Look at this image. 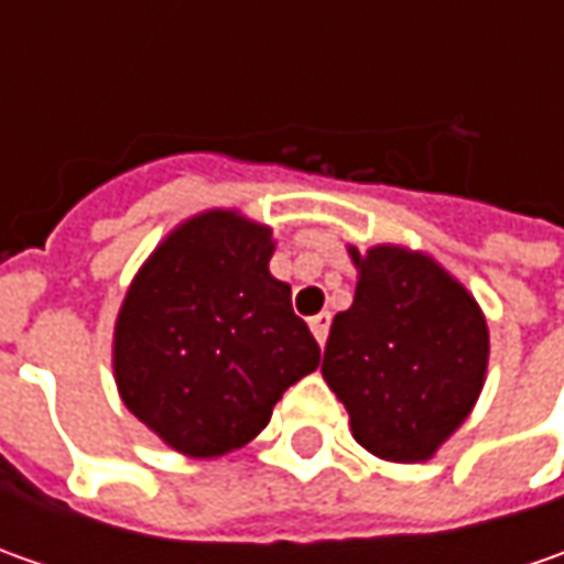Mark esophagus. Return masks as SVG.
<instances>
[{"label": "esophagus", "mask_w": 564, "mask_h": 564, "mask_svg": "<svg viewBox=\"0 0 564 564\" xmlns=\"http://www.w3.org/2000/svg\"><path fill=\"white\" fill-rule=\"evenodd\" d=\"M311 333H314L319 345H326V336H329V314L311 316Z\"/></svg>", "instance_id": "1"}]
</instances>
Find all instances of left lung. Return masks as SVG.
Listing matches in <instances>:
<instances>
[{"label":"left lung","mask_w":564,"mask_h":564,"mask_svg":"<svg viewBox=\"0 0 564 564\" xmlns=\"http://www.w3.org/2000/svg\"><path fill=\"white\" fill-rule=\"evenodd\" d=\"M355 301L333 319L323 379L382 462H430L470 417L489 364L477 297L423 250L348 248Z\"/></svg>","instance_id":"1"}]
</instances>
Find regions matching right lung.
<instances>
[{
	"label": "right lung",
	"mask_w": 564,
	"mask_h": 564,
	"mask_svg": "<svg viewBox=\"0 0 564 564\" xmlns=\"http://www.w3.org/2000/svg\"><path fill=\"white\" fill-rule=\"evenodd\" d=\"M272 250L267 223L204 209L165 235L124 292L112 333L119 395L187 458L248 445L319 364L292 285L270 272Z\"/></svg>",
	"instance_id": "obj_1"
}]
</instances>
